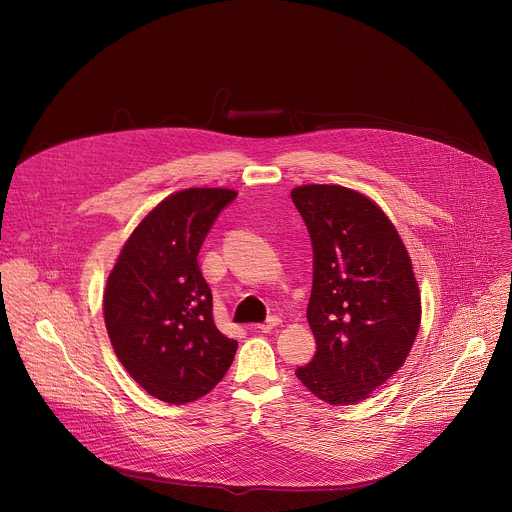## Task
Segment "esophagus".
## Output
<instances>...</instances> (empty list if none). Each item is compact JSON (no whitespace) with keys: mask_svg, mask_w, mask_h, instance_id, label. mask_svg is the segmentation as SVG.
I'll list each match as a JSON object with an SVG mask.
<instances>
[{"mask_svg":"<svg viewBox=\"0 0 512 512\" xmlns=\"http://www.w3.org/2000/svg\"><path fill=\"white\" fill-rule=\"evenodd\" d=\"M280 318H270L268 322H264V324H258V330L260 332H264V334H270V332H274L278 326H280Z\"/></svg>","mask_w":512,"mask_h":512,"instance_id":"esophagus-1","label":"esophagus"}]
</instances>
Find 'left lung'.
Instances as JSON below:
<instances>
[{
  "label": "left lung",
  "mask_w": 512,
  "mask_h": 512,
  "mask_svg": "<svg viewBox=\"0 0 512 512\" xmlns=\"http://www.w3.org/2000/svg\"><path fill=\"white\" fill-rule=\"evenodd\" d=\"M314 246L308 324L318 343L298 379L322 401L355 405L409 357L421 292L409 252L381 206L340 184L292 190Z\"/></svg>",
  "instance_id": "obj_1"
}]
</instances>
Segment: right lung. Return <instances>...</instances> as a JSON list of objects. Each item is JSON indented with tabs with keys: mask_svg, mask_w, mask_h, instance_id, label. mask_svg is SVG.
<instances>
[{
	"mask_svg": "<svg viewBox=\"0 0 512 512\" xmlns=\"http://www.w3.org/2000/svg\"><path fill=\"white\" fill-rule=\"evenodd\" d=\"M232 188L172 192L123 244L103 292L115 355L153 397L184 405L210 393L232 365L238 341L212 318V292L198 252Z\"/></svg>",
	"mask_w": 512,
	"mask_h": 512,
	"instance_id": "obj_1",
	"label": "right lung"
}]
</instances>
